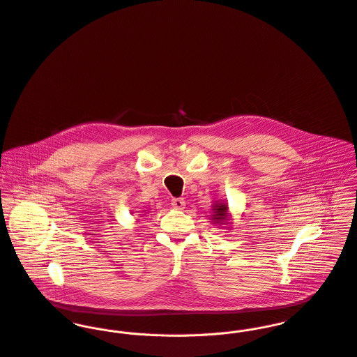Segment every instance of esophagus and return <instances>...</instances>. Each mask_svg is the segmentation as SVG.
<instances>
[{
	"label": "esophagus",
	"mask_w": 357,
	"mask_h": 357,
	"mask_svg": "<svg viewBox=\"0 0 357 357\" xmlns=\"http://www.w3.org/2000/svg\"><path fill=\"white\" fill-rule=\"evenodd\" d=\"M170 204H172L174 208H178V210H180V208H184L185 201H184L183 198H173Z\"/></svg>",
	"instance_id": "esophagus-1"
}]
</instances>
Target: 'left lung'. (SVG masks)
Segmentation results:
<instances>
[{
    "label": "left lung",
    "instance_id": "1",
    "mask_svg": "<svg viewBox=\"0 0 357 357\" xmlns=\"http://www.w3.org/2000/svg\"><path fill=\"white\" fill-rule=\"evenodd\" d=\"M213 210H215L214 211V218L213 220H215V221H220V222H224V221H227V210H228V206L224 204H214V208ZM228 224V222H227Z\"/></svg>",
    "mask_w": 357,
    "mask_h": 357
}]
</instances>
